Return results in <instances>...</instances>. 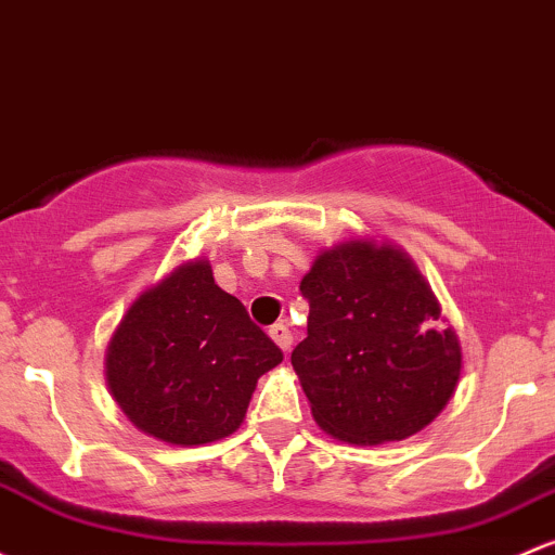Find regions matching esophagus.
Listing matches in <instances>:
<instances>
[{
    "instance_id": "34e87169",
    "label": "esophagus",
    "mask_w": 555,
    "mask_h": 555,
    "mask_svg": "<svg viewBox=\"0 0 555 555\" xmlns=\"http://www.w3.org/2000/svg\"><path fill=\"white\" fill-rule=\"evenodd\" d=\"M268 334H271L273 343L282 347L284 352H289V347H292V332H289L287 324H273L271 328H268Z\"/></svg>"
}]
</instances>
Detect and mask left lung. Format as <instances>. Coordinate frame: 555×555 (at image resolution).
<instances>
[{"label": "left lung", "instance_id": "8db88e82", "mask_svg": "<svg viewBox=\"0 0 555 555\" xmlns=\"http://www.w3.org/2000/svg\"><path fill=\"white\" fill-rule=\"evenodd\" d=\"M308 337L292 350L310 411L352 446L405 440L424 429L461 376V347L405 253L345 242L300 282Z\"/></svg>", "mask_w": 555, "mask_h": 555}]
</instances>
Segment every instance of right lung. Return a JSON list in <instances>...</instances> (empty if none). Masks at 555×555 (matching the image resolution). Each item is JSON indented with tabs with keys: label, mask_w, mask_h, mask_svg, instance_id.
<instances>
[{
	"label": "right lung",
	"mask_w": 555,
	"mask_h": 555,
	"mask_svg": "<svg viewBox=\"0 0 555 555\" xmlns=\"http://www.w3.org/2000/svg\"><path fill=\"white\" fill-rule=\"evenodd\" d=\"M284 352L205 260L139 297L107 347V385L144 435L205 446L240 429L255 385Z\"/></svg>",
	"instance_id": "right-lung-1"
}]
</instances>
